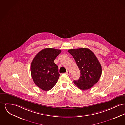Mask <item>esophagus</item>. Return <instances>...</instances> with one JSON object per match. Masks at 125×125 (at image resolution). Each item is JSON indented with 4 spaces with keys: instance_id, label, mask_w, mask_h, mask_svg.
Returning a JSON list of instances; mask_svg holds the SVG:
<instances>
[{
    "instance_id": "34e87169",
    "label": "esophagus",
    "mask_w": 125,
    "mask_h": 125,
    "mask_svg": "<svg viewBox=\"0 0 125 125\" xmlns=\"http://www.w3.org/2000/svg\"><path fill=\"white\" fill-rule=\"evenodd\" d=\"M66 74H68V75H69V74H70V71H67L66 72Z\"/></svg>"
}]
</instances>
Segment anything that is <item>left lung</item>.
I'll use <instances>...</instances> for the list:
<instances>
[{
    "mask_svg": "<svg viewBox=\"0 0 125 125\" xmlns=\"http://www.w3.org/2000/svg\"><path fill=\"white\" fill-rule=\"evenodd\" d=\"M75 59L81 76L73 82L75 85L82 90L91 88L99 81L102 73V68L98 59L92 51L86 48L68 50Z\"/></svg>",
    "mask_w": 125,
    "mask_h": 125,
    "instance_id": "left-lung-1",
    "label": "left lung"
}]
</instances>
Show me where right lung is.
Listing matches in <instances>:
<instances>
[{
    "label": "right lung",
    "mask_w": 125,
    "mask_h": 125,
    "mask_svg": "<svg viewBox=\"0 0 125 125\" xmlns=\"http://www.w3.org/2000/svg\"><path fill=\"white\" fill-rule=\"evenodd\" d=\"M61 52L59 49L47 48L40 51L33 58L31 74L35 84L42 90L49 91L58 81L60 75L54 61Z\"/></svg>",
    "instance_id": "obj_1"
}]
</instances>
